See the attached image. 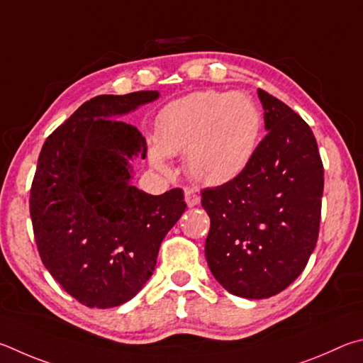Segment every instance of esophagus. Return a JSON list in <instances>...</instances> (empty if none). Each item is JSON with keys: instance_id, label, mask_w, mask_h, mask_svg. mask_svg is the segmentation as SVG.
<instances>
[{"instance_id": "esophagus-1", "label": "esophagus", "mask_w": 363, "mask_h": 363, "mask_svg": "<svg viewBox=\"0 0 363 363\" xmlns=\"http://www.w3.org/2000/svg\"><path fill=\"white\" fill-rule=\"evenodd\" d=\"M185 201L188 207H196L201 202V196L194 189H185Z\"/></svg>"}]
</instances>
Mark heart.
Segmentation results:
<instances>
[{"label": "heart", "mask_w": 363, "mask_h": 363, "mask_svg": "<svg viewBox=\"0 0 363 363\" xmlns=\"http://www.w3.org/2000/svg\"><path fill=\"white\" fill-rule=\"evenodd\" d=\"M259 133L262 113L249 95L193 92L159 111L150 159L157 170L169 172L167 156L185 152L186 172L196 182L220 186L249 167Z\"/></svg>", "instance_id": "b5f03b06"}]
</instances>
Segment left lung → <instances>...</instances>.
Returning <instances> with one entry per match:
<instances>
[{
  "label": "left lung",
  "instance_id": "1",
  "mask_svg": "<svg viewBox=\"0 0 363 363\" xmlns=\"http://www.w3.org/2000/svg\"><path fill=\"white\" fill-rule=\"evenodd\" d=\"M266 137L242 174L202 191L211 217L206 258L230 294L263 300L306 268L319 236L323 165L311 127L258 89Z\"/></svg>",
  "mask_w": 363,
  "mask_h": 363
}]
</instances>
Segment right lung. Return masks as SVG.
Instances as JSON below:
<instances>
[{"instance_id": "obj_1", "label": "right lung", "mask_w": 363, "mask_h": 363, "mask_svg": "<svg viewBox=\"0 0 363 363\" xmlns=\"http://www.w3.org/2000/svg\"><path fill=\"white\" fill-rule=\"evenodd\" d=\"M157 99V91H140L87 100L38 157L30 191L38 252L60 287L87 308L132 300L186 208L180 188L152 196L132 185V161L146 157V142L119 119Z\"/></svg>"}]
</instances>
